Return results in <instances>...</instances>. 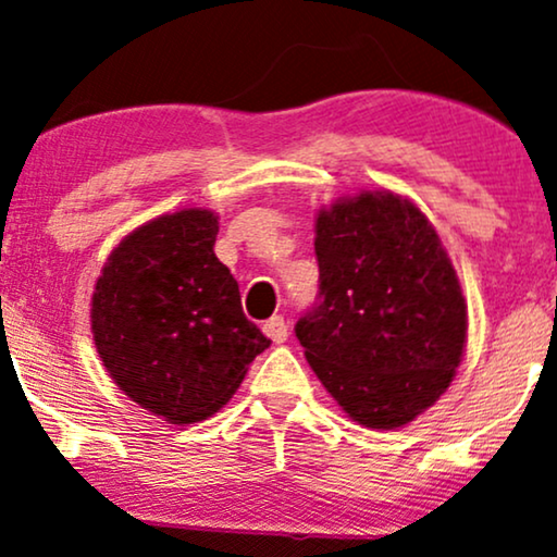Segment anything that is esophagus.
<instances>
[{"mask_svg": "<svg viewBox=\"0 0 557 557\" xmlns=\"http://www.w3.org/2000/svg\"><path fill=\"white\" fill-rule=\"evenodd\" d=\"M262 331L267 338H272V344H283V341H287V323L283 315H272L270 321H264Z\"/></svg>", "mask_w": 557, "mask_h": 557, "instance_id": "esophagus-1", "label": "esophagus"}]
</instances>
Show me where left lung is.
<instances>
[{
	"instance_id": "obj_1",
	"label": "left lung",
	"mask_w": 557,
	"mask_h": 557,
	"mask_svg": "<svg viewBox=\"0 0 557 557\" xmlns=\"http://www.w3.org/2000/svg\"><path fill=\"white\" fill-rule=\"evenodd\" d=\"M321 300L295 325L306 359L359 425L395 430L435 405L469 313L441 236L410 198L361 190L315 216Z\"/></svg>"
}]
</instances>
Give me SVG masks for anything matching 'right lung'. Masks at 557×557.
<instances>
[{
    "instance_id": "add662e5",
    "label": "right lung",
    "mask_w": 557,
    "mask_h": 557,
    "mask_svg": "<svg viewBox=\"0 0 557 557\" xmlns=\"http://www.w3.org/2000/svg\"><path fill=\"white\" fill-rule=\"evenodd\" d=\"M216 234L209 209L162 213L111 249L91 295L94 344L109 376L173 425L219 412L270 346L213 255Z\"/></svg>"
}]
</instances>
